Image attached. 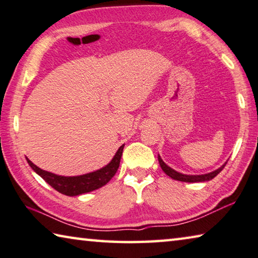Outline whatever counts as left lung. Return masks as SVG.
Here are the masks:
<instances>
[{"label": "left lung", "instance_id": "8db88e82", "mask_svg": "<svg viewBox=\"0 0 258 258\" xmlns=\"http://www.w3.org/2000/svg\"><path fill=\"white\" fill-rule=\"evenodd\" d=\"M158 159L162 170L166 172L169 177H171L172 179H176L179 181H187V183H198V181H207V180L213 179L214 177H216L219 172L223 170V168H224L226 164V163L223 164V166L221 168H218L217 170L209 172V174H206V175H183V174H179V172H177L176 170H174V169H171L170 167H168L167 164L162 161V159L160 158V155L158 157Z\"/></svg>", "mask_w": 258, "mask_h": 258}]
</instances>
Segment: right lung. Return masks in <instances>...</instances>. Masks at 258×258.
<instances>
[{
	"instance_id": "1",
	"label": "right lung",
	"mask_w": 258,
	"mask_h": 258,
	"mask_svg": "<svg viewBox=\"0 0 258 258\" xmlns=\"http://www.w3.org/2000/svg\"><path fill=\"white\" fill-rule=\"evenodd\" d=\"M124 145L120 146L117 150L116 154L111 162H109L106 167L99 169V170L90 172V174H86L82 176H75V177H64L51 174V172L44 171L36 167L32 161L27 159V162L29 166L36 174H39L42 178H43L50 186H52L56 191L60 192L65 196L73 197L79 196V194H83L87 192H91L94 189L99 188L104 186L111 180L112 177L115 175L120 166V160L122 157V152H123Z\"/></svg>"
}]
</instances>
